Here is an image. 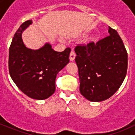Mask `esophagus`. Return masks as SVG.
Masks as SVG:
<instances>
[{
	"instance_id": "obj_1",
	"label": "esophagus",
	"mask_w": 135,
	"mask_h": 135,
	"mask_svg": "<svg viewBox=\"0 0 135 135\" xmlns=\"http://www.w3.org/2000/svg\"><path fill=\"white\" fill-rule=\"evenodd\" d=\"M75 57H76V54L73 51H71L70 53V61H74L75 59Z\"/></svg>"
}]
</instances>
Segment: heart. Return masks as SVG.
Listing matches in <instances>:
<instances>
[{
  "label": "heart",
  "mask_w": 135,
  "mask_h": 135,
  "mask_svg": "<svg viewBox=\"0 0 135 135\" xmlns=\"http://www.w3.org/2000/svg\"><path fill=\"white\" fill-rule=\"evenodd\" d=\"M97 40V37L96 36H93L90 38V41H95Z\"/></svg>",
  "instance_id": "b5f03b06"
}]
</instances>
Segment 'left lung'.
<instances>
[{
  "mask_svg": "<svg viewBox=\"0 0 135 135\" xmlns=\"http://www.w3.org/2000/svg\"><path fill=\"white\" fill-rule=\"evenodd\" d=\"M95 43L78 44L75 61L78 68L80 91L90 101L108 99L122 84L128 67V54L115 30Z\"/></svg>",
  "mask_w": 135,
  "mask_h": 135,
  "instance_id": "1",
  "label": "left lung"
}]
</instances>
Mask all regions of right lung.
I'll list each match as a JSON object with an SVG mask.
<instances>
[{
	"mask_svg": "<svg viewBox=\"0 0 135 135\" xmlns=\"http://www.w3.org/2000/svg\"><path fill=\"white\" fill-rule=\"evenodd\" d=\"M32 23L21 25L13 38L9 52V71L17 86L32 99L43 100L55 90L56 76L70 61L71 49L57 52L46 43L38 50L27 48L21 38L22 32Z\"/></svg>",
	"mask_w": 135,
	"mask_h": 135,
	"instance_id": "obj_1",
	"label": "right lung"
}]
</instances>
